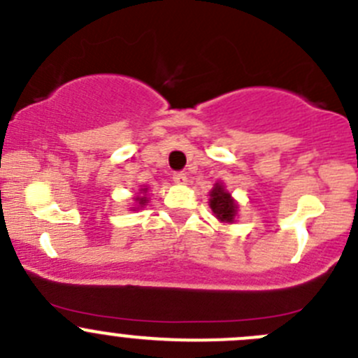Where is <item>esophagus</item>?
I'll return each mask as SVG.
<instances>
[{
    "mask_svg": "<svg viewBox=\"0 0 358 358\" xmlns=\"http://www.w3.org/2000/svg\"><path fill=\"white\" fill-rule=\"evenodd\" d=\"M173 180H175V183H178V185H187V182H189V176H187V173L180 171V173H175V175H173Z\"/></svg>",
    "mask_w": 358,
    "mask_h": 358,
    "instance_id": "esophagus-1",
    "label": "esophagus"
}]
</instances>
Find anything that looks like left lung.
I'll list each match as a JSON object with an SVG mask.
<instances>
[{"mask_svg": "<svg viewBox=\"0 0 358 358\" xmlns=\"http://www.w3.org/2000/svg\"><path fill=\"white\" fill-rule=\"evenodd\" d=\"M209 208H211L216 220L223 225H232V223L237 222L239 204L234 199L232 194L227 190L223 182H216L213 185L211 192H209Z\"/></svg>", "mask_w": 358, "mask_h": 358, "instance_id": "1", "label": "left lung"}]
</instances>
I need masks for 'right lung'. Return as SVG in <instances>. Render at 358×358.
I'll return each instance as SVG.
<instances>
[{
    "mask_svg": "<svg viewBox=\"0 0 358 358\" xmlns=\"http://www.w3.org/2000/svg\"><path fill=\"white\" fill-rule=\"evenodd\" d=\"M149 187H142V189H138V192L133 196V201H135V208H131V211H138V209H142L143 206H147V202H149Z\"/></svg>",
    "mask_w": 358,
    "mask_h": 358,
    "instance_id": "add662e5",
    "label": "right lung"
}]
</instances>
